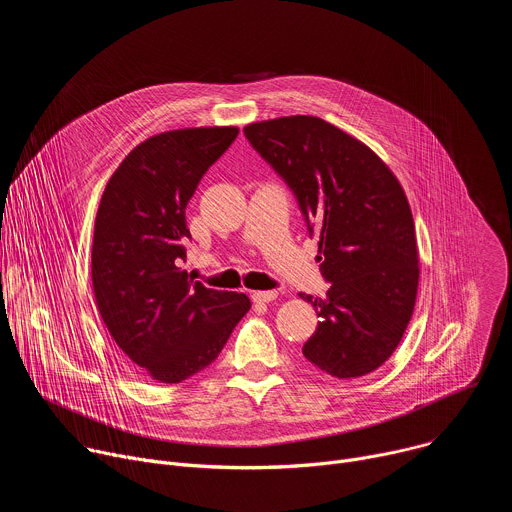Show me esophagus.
Here are the masks:
<instances>
[{
    "label": "esophagus",
    "mask_w": 512,
    "mask_h": 512,
    "mask_svg": "<svg viewBox=\"0 0 512 512\" xmlns=\"http://www.w3.org/2000/svg\"><path fill=\"white\" fill-rule=\"evenodd\" d=\"M253 302L257 304H269L277 298V291L275 289H269V291H253Z\"/></svg>",
    "instance_id": "esophagus-1"
}]
</instances>
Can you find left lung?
Here are the masks:
<instances>
[{
  "label": "left lung",
  "mask_w": 512,
  "mask_h": 512,
  "mask_svg": "<svg viewBox=\"0 0 512 512\" xmlns=\"http://www.w3.org/2000/svg\"><path fill=\"white\" fill-rule=\"evenodd\" d=\"M253 148L294 190L308 229L320 231L326 300L300 294L320 316L304 356L336 379L377 371L411 320L419 253L403 186L340 127L312 115L249 123Z\"/></svg>",
  "instance_id": "8db88e82"
}]
</instances>
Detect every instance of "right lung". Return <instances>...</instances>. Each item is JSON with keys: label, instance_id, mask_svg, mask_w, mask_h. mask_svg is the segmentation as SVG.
Listing matches in <instances>:
<instances>
[{"label": "right lung", "instance_id": "right-lung-1", "mask_svg": "<svg viewBox=\"0 0 512 512\" xmlns=\"http://www.w3.org/2000/svg\"><path fill=\"white\" fill-rule=\"evenodd\" d=\"M239 135L235 125L152 135L109 178L93 235V291L119 350L158 383L200 373L227 344L251 300L180 269L186 204Z\"/></svg>", "mask_w": 512, "mask_h": 512}]
</instances>
